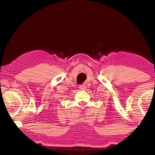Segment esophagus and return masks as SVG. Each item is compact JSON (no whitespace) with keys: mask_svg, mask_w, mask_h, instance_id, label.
<instances>
[{"mask_svg":"<svg viewBox=\"0 0 155 155\" xmlns=\"http://www.w3.org/2000/svg\"><path fill=\"white\" fill-rule=\"evenodd\" d=\"M78 87H79L80 90H85V89H86V85H84V84H83V85H81L78 86Z\"/></svg>","mask_w":155,"mask_h":155,"instance_id":"obj_1","label":"esophagus"}]
</instances>
